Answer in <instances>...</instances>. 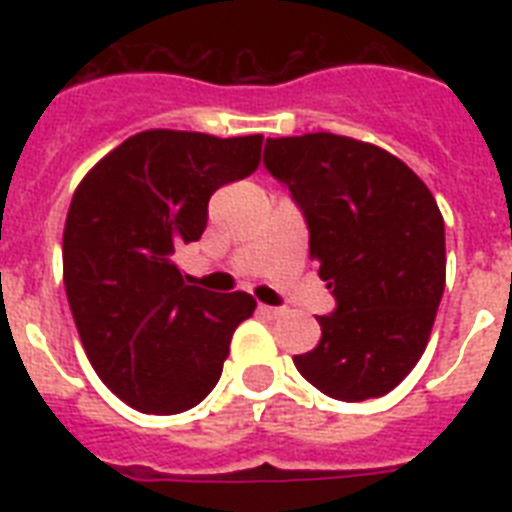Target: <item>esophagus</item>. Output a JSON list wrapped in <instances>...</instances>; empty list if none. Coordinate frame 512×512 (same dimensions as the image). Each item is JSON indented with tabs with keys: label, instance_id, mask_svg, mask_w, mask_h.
<instances>
[{
	"label": "esophagus",
	"instance_id": "1",
	"mask_svg": "<svg viewBox=\"0 0 512 512\" xmlns=\"http://www.w3.org/2000/svg\"><path fill=\"white\" fill-rule=\"evenodd\" d=\"M257 311H260V316H265V319H281L284 316V308H273V305H257Z\"/></svg>",
	"mask_w": 512,
	"mask_h": 512
}]
</instances>
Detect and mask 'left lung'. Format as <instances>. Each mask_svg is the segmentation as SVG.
Wrapping results in <instances>:
<instances>
[{
    "label": "left lung",
    "mask_w": 512,
    "mask_h": 512,
    "mask_svg": "<svg viewBox=\"0 0 512 512\" xmlns=\"http://www.w3.org/2000/svg\"><path fill=\"white\" fill-rule=\"evenodd\" d=\"M265 170L287 185L311 257L335 297L321 342L297 372L337 401L385 396L428 345L446 281L444 217L401 159L332 132L265 140Z\"/></svg>",
    "instance_id": "1"
}]
</instances>
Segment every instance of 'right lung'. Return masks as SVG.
Wrapping results in <instances>:
<instances>
[{"label":"right lung","instance_id":"obj_1","mask_svg":"<svg viewBox=\"0 0 512 512\" xmlns=\"http://www.w3.org/2000/svg\"><path fill=\"white\" fill-rule=\"evenodd\" d=\"M263 135L148 130L100 159L68 207L63 281L90 364L146 414L191 409L215 388L247 292L185 284L177 247L199 241L209 196L260 164Z\"/></svg>","mask_w":512,"mask_h":512}]
</instances>
